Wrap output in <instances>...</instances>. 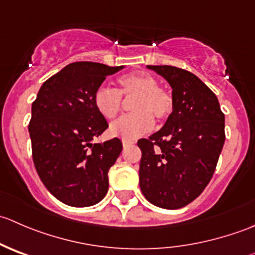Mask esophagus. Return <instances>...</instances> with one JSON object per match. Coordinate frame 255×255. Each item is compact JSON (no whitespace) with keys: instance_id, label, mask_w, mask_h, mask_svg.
I'll return each mask as SVG.
<instances>
[{"instance_id":"1","label":"esophagus","mask_w":255,"mask_h":255,"mask_svg":"<svg viewBox=\"0 0 255 255\" xmlns=\"http://www.w3.org/2000/svg\"><path fill=\"white\" fill-rule=\"evenodd\" d=\"M122 144H123V146H125V148H127V146L133 145L134 142H132V140H122Z\"/></svg>"}]
</instances>
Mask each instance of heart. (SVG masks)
<instances>
[{
  "label": "heart",
  "instance_id": "1",
  "mask_svg": "<svg viewBox=\"0 0 255 255\" xmlns=\"http://www.w3.org/2000/svg\"><path fill=\"white\" fill-rule=\"evenodd\" d=\"M118 91L111 87L101 86L95 91L94 104L96 110L107 120L118 115L122 107V97H135L132 104L134 113L123 116L115 121L110 132L123 140H133L150 132L155 117L163 121L173 112L174 101L166 90L158 86L154 76L146 73H132L117 80Z\"/></svg>",
  "mask_w": 255,
  "mask_h": 255
}]
</instances>
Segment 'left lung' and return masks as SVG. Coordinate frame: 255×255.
<instances>
[{"instance_id": "1", "label": "left lung", "mask_w": 255, "mask_h": 255, "mask_svg": "<svg viewBox=\"0 0 255 255\" xmlns=\"http://www.w3.org/2000/svg\"><path fill=\"white\" fill-rule=\"evenodd\" d=\"M173 89V112L161 129L138 140L139 186L155 206L176 210L201 195L225 144V115L196 75L170 65H148Z\"/></svg>"}]
</instances>
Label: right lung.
Wrapping results in <instances>:
<instances>
[{
    "mask_svg": "<svg viewBox=\"0 0 255 255\" xmlns=\"http://www.w3.org/2000/svg\"><path fill=\"white\" fill-rule=\"evenodd\" d=\"M125 66L71 63L49 78L32 104L28 130L40 180L53 196L73 207L101 201L109 170L122 151L118 138L92 144L109 127L94 104L95 91Z\"/></svg>",
    "mask_w": 255,
    "mask_h": 255,
    "instance_id": "right-lung-1",
    "label": "right lung"
}]
</instances>
